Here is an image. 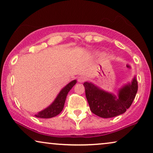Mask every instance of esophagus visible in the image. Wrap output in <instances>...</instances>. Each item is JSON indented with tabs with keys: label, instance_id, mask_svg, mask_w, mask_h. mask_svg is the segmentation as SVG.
Here are the masks:
<instances>
[{
	"label": "esophagus",
	"instance_id": "obj_1",
	"mask_svg": "<svg viewBox=\"0 0 153 153\" xmlns=\"http://www.w3.org/2000/svg\"><path fill=\"white\" fill-rule=\"evenodd\" d=\"M86 79H87V77L83 76H79L77 77V81H78L79 82H85Z\"/></svg>",
	"mask_w": 153,
	"mask_h": 153
}]
</instances>
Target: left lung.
<instances>
[{
	"label": "left lung",
	"mask_w": 153,
	"mask_h": 153,
	"mask_svg": "<svg viewBox=\"0 0 153 153\" xmlns=\"http://www.w3.org/2000/svg\"><path fill=\"white\" fill-rule=\"evenodd\" d=\"M86 98L90 109L101 118H112L125 113L131 106L138 90L136 77L120 88L118 96L105 91L92 82H85Z\"/></svg>",
	"instance_id": "left-lung-1"
}]
</instances>
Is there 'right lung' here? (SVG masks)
I'll use <instances>...</instances> for the list:
<instances>
[{"instance_id": "obj_1", "label": "right lung", "mask_w": 153, "mask_h": 153, "mask_svg": "<svg viewBox=\"0 0 153 153\" xmlns=\"http://www.w3.org/2000/svg\"><path fill=\"white\" fill-rule=\"evenodd\" d=\"M76 82L77 81L76 79L70 82L59 91L55 100L48 107L43 109L42 111L38 112V114L34 116L37 118H41V119H50V118L56 117L59 114L64 108L68 93L72 89V87L76 85Z\"/></svg>"}]
</instances>
